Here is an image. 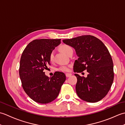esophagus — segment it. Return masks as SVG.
<instances>
[{"label":"esophagus","instance_id":"1","mask_svg":"<svg viewBox=\"0 0 125 125\" xmlns=\"http://www.w3.org/2000/svg\"><path fill=\"white\" fill-rule=\"evenodd\" d=\"M71 75H72V74L69 73H67L65 74V76L67 77H70Z\"/></svg>","mask_w":125,"mask_h":125}]
</instances>
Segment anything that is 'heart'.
Returning <instances> with one entry per match:
<instances>
[{"label": "heart", "mask_w": 125, "mask_h": 125, "mask_svg": "<svg viewBox=\"0 0 125 125\" xmlns=\"http://www.w3.org/2000/svg\"><path fill=\"white\" fill-rule=\"evenodd\" d=\"M60 49L61 51H62L64 54L65 55H68L69 54V53L71 52H73V49L70 46H68V45L66 44H63L62 46L60 47ZM54 52L52 51L49 55V60L50 62H52L53 60H54ZM58 70L62 71H64V72H67L69 71L70 70L69 67V66H66V65H63L61 66L58 69Z\"/></svg>", "instance_id": "b5f03b06"}]
</instances>
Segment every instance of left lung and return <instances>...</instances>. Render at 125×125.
<instances>
[{"instance_id": "obj_1", "label": "left lung", "mask_w": 125, "mask_h": 125, "mask_svg": "<svg viewBox=\"0 0 125 125\" xmlns=\"http://www.w3.org/2000/svg\"><path fill=\"white\" fill-rule=\"evenodd\" d=\"M63 42L75 49L78 58L73 65L74 73L87 70L86 77L77 73L76 91L81 99L95 103L107 94L113 79V63L111 56L102 41L91 35H82Z\"/></svg>"}]
</instances>
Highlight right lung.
<instances>
[{"mask_svg":"<svg viewBox=\"0 0 125 125\" xmlns=\"http://www.w3.org/2000/svg\"><path fill=\"white\" fill-rule=\"evenodd\" d=\"M61 43V39L35 40L23 50L20 61L19 76L23 90L35 102L47 104L58 96L66 79L65 74L56 72L52 77L43 70L50 64L49 55Z\"/></svg>","mask_w":125,"mask_h":125,"instance_id":"obj_1","label":"right lung"}]
</instances>
